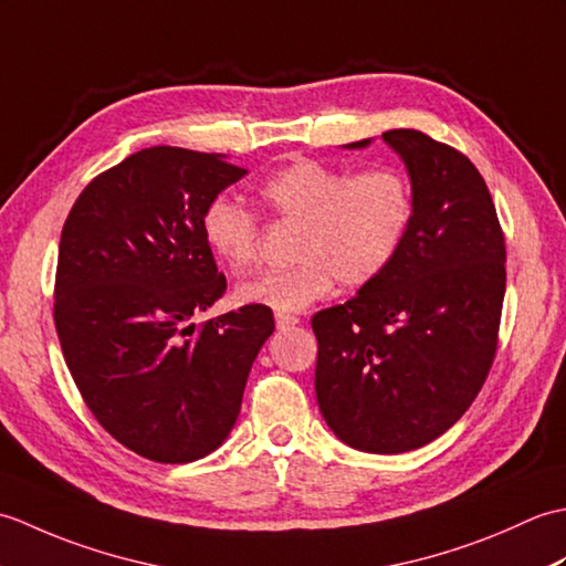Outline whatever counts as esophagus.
I'll list each match as a JSON object with an SVG mask.
<instances>
[{
	"label": "esophagus",
	"mask_w": 566,
	"mask_h": 566,
	"mask_svg": "<svg viewBox=\"0 0 566 566\" xmlns=\"http://www.w3.org/2000/svg\"><path fill=\"white\" fill-rule=\"evenodd\" d=\"M274 323H276V328H280V331H286V328H294L296 323H298V318L290 316V314H276Z\"/></svg>",
	"instance_id": "esophagus-1"
}]
</instances>
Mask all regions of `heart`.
<instances>
[{"label":"heart","instance_id":"obj_1","mask_svg":"<svg viewBox=\"0 0 566 566\" xmlns=\"http://www.w3.org/2000/svg\"><path fill=\"white\" fill-rule=\"evenodd\" d=\"M258 195L276 219L298 223L286 270L260 272L235 290L238 304L296 314L331 294L335 282L365 286L387 272L413 223V191L394 167L353 175L345 167L296 160L272 172ZM201 233L228 270L258 260L255 216L231 199H213Z\"/></svg>","mask_w":566,"mask_h":566}]
</instances>
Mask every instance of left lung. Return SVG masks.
Wrapping results in <instances>:
<instances>
[{
	"instance_id": "left-lung-1",
	"label": "left lung",
	"mask_w": 566,
	"mask_h": 566,
	"mask_svg": "<svg viewBox=\"0 0 566 566\" xmlns=\"http://www.w3.org/2000/svg\"><path fill=\"white\" fill-rule=\"evenodd\" d=\"M381 140L411 182V231L379 280L318 311L311 326L316 399L335 438L399 454L440 438L482 389L496 355L506 243L484 177L462 153L413 128Z\"/></svg>"
}]
</instances>
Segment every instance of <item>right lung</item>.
<instances>
[{"mask_svg": "<svg viewBox=\"0 0 566 566\" xmlns=\"http://www.w3.org/2000/svg\"><path fill=\"white\" fill-rule=\"evenodd\" d=\"M243 175L219 153L138 150L84 187L60 235L55 328L70 375L102 428L153 462L221 448L274 331L262 306L191 323L226 292L203 209Z\"/></svg>", "mask_w": 566, "mask_h": 566, "instance_id": "1", "label": "right lung"}]
</instances>
